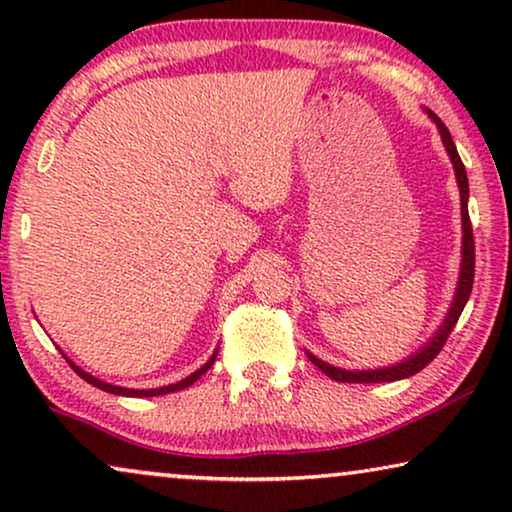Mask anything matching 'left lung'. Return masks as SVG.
<instances>
[{
    "label": "left lung",
    "mask_w": 512,
    "mask_h": 512,
    "mask_svg": "<svg viewBox=\"0 0 512 512\" xmlns=\"http://www.w3.org/2000/svg\"><path fill=\"white\" fill-rule=\"evenodd\" d=\"M433 121H436L438 130H440V137H443V144L447 153H450L452 158V165H454V172H457V184H459V193H461V226H464V249H461V275H459V289H457V298H454V303L450 307V314H447L445 324L440 326V331L433 335V340L426 345L424 349H419L415 356H410L408 361L403 363H396V366L391 368H380V370H342V368H335V366H328V363L319 361L317 356L307 354L310 356V361L317 366L321 373L331 377V380H338V382H394V380H403V377H410L419 373V370L429 366V363L436 359L440 354V349L445 347L447 338H450V333L454 331V326H457V321L461 317V312H464V307L468 303V296H471L473 291V277H475V240H473V226H471V216H468V179H466V167L461 163L459 153H457V146H454L452 137H450V130L445 128V123L440 121L436 114H431Z\"/></svg>",
    "instance_id": "1"
}]
</instances>
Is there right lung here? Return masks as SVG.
I'll use <instances>...</instances> for the list:
<instances>
[{
    "instance_id": "add662e5",
    "label": "right lung",
    "mask_w": 512,
    "mask_h": 512,
    "mask_svg": "<svg viewBox=\"0 0 512 512\" xmlns=\"http://www.w3.org/2000/svg\"><path fill=\"white\" fill-rule=\"evenodd\" d=\"M214 361H216V354H214L212 359H209V361L205 363V366H202L200 370H195L193 375H188L186 380H181V382H177V384H167V387H160V389H123V387H114V384H107V382L97 380V377H93V375H88L86 370H81L79 366H74L72 361H69V366L74 368V373H76V375L83 377V380H86L88 384H93V387H97V389L109 391V394H118V396H135V398H144V396H163V394H172V391H179V389L191 387V384H193L195 380H200V377L205 375L209 368H212V363H214Z\"/></svg>"
}]
</instances>
